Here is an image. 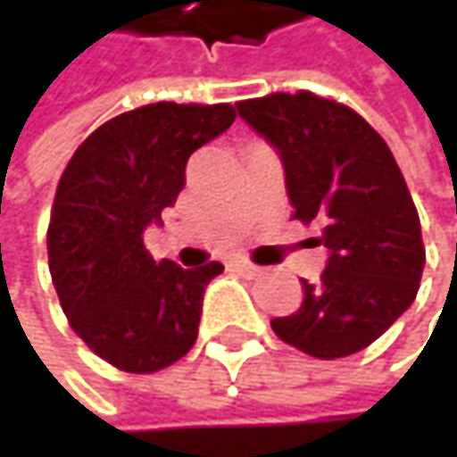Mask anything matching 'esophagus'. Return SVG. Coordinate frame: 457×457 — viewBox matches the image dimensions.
<instances>
[{"label": "esophagus", "instance_id": "esophagus-1", "mask_svg": "<svg viewBox=\"0 0 457 457\" xmlns=\"http://www.w3.org/2000/svg\"><path fill=\"white\" fill-rule=\"evenodd\" d=\"M229 267H235V270H237L240 275H245V278H256V275L262 272L256 264H251V262H245V259H232Z\"/></svg>", "mask_w": 457, "mask_h": 457}]
</instances>
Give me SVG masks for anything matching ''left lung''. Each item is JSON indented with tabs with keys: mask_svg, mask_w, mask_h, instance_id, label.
I'll return each instance as SVG.
<instances>
[{
	"mask_svg": "<svg viewBox=\"0 0 457 457\" xmlns=\"http://www.w3.org/2000/svg\"><path fill=\"white\" fill-rule=\"evenodd\" d=\"M278 153L296 220L318 225L328 262L304 302L272 330L291 346L336 360L373 344L412 304L426 264L405 177L381 135L352 108L312 92L235 105Z\"/></svg>",
	"mask_w": 457,
	"mask_h": 457,
	"instance_id": "left-lung-1",
	"label": "left lung"
}]
</instances>
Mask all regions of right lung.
Returning a JSON list of instances; mask_svg holds the SVG:
<instances>
[{
    "label": "right lung",
    "mask_w": 457,
    "mask_h": 457,
    "mask_svg": "<svg viewBox=\"0 0 457 457\" xmlns=\"http://www.w3.org/2000/svg\"><path fill=\"white\" fill-rule=\"evenodd\" d=\"M232 121L228 103L142 105L95 129L60 177L46 229L52 283L79 338L121 370L169 368L198 338L204 291L225 267L155 262L142 235L185 187L187 158Z\"/></svg>",
    "instance_id": "right-lung-1"
}]
</instances>
